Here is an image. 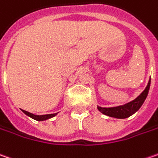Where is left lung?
Wrapping results in <instances>:
<instances>
[{"mask_svg": "<svg viewBox=\"0 0 158 158\" xmlns=\"http://www.w3.org/2000/svg\"><path fill=\"white\" fill-rule=\"evenodd\" d=\"M150 87V80L148 81V83L145 88V90L140 93V95L137 97L136 99L132 101H131L129 103L123 105V106H114V107H101V106H98V109L101 113L104 114H106L108 116L111 117H115V118H126L129 117L130 115L134 114L139 108L143 104V102L145 101L148 93V90Z\"/></svg>", "mask_w": 158, "mask_h": 158, "instance_id": "obj_1", "label": "left lung"}]
</instances>
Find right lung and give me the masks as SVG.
Segmentation results:
<instances>
[{"label":"right lung","mask_w":158,"mask_h":158,"mask_svg":"<svg viewBox=\"0 0 158 158\" xmlns=\"http://www.w3.org/2000/svg\"><path fill=\"white\" fill-rule=\"evenodd\" d=\"M24 113L26 114H27L28 116H30V117H32L33 119H35V120H37V121H44V120H46V119H49V118H52L53 116H55L56 114H44V115H36V114H32V113H29L27 111H26V110H22Z\"/></svg>","instance_id":"add662e5"}]
</instances>
